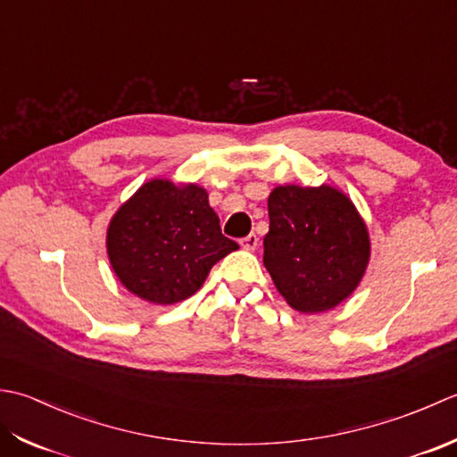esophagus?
I'll return each mask as SVG.
<instances>
[{
    "mask_svg": "<svg viewBox=\"0 0 457 457\" xmlns=\"http://www.w3.org/2000/svg\"><path fill=\"white\" fill-rule=\"evenodd\" d=\"M240 245H242V248H246V250H254L258 246V237L254 235V232H250L248 237L240 240Z\"/></svg>",
    "mask_w": 457,
    "mask_h": 457,
    "instance_id": "obj_1",
    "label": "esophagus"
}]
</instances>
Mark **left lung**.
Masks as SVG:
<instances>
[{"label": "left lung", "instance_id": "left-lung-1", "mask_svg": "<svg viewBox=\"0 0 457 457\" xmlns=\"http://www.w3.org/2000/svg\"><path fill=\"white\" fill-rule=\"evenodd\" d=\"M268 215L264 266L286 302L318 313L347 300L370 256L367 227L347 195L329 185H280Z\"/></svg>", "mask_w": 457, "mask_h": 457}]
</instances>
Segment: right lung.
<instances>
[{
  "mask_svg": "<svg viewBox=\"0 0 457 457\" xmlns=\"http://www.w3.org/2000/svg\"><path fill=\"white\" fill-rule=\"evenodd\" d=\"M106 248L118 280L145 302L187 300L238 245L220 232L199 185L152 179L110 220Z\"/></svg>",
  "mask_w": 457,
  "mask_h": 457,
  "instance_id": "add662e5",
  "label": "right lung"
}]
</instances>
